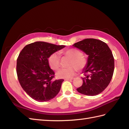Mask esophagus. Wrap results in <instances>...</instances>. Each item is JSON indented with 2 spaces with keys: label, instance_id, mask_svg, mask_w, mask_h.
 Instances as JSON below:
<instances>
[{
  "label": "esophagus",
  "instance_id": "34e87169",
  "mask_svg": "<svg viewBox=\"0 0 129 129\" xmlns=\"http://www.w3.org/2000/svg\"><path fill=\"white\" fill-rule=\"evenodd\" d=\"M74 79V78H66L65 79V80H73Z\"/></svg>",
  "mask_w": 129,
  "mask_h": 129
}]
</instances>
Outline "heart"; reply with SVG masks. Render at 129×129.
<instances>
[{
	"label": "heart",
	"instance_id": "1",
	"mask_svg": "<svg viewBox=\"0 0 129 129\" xmlns=\"http://www.w3.org/2000/svg\"><path fill=\"white\" fill-rule=\"evenodd\" d=\"M61 54L64 57L68 58L67 67L68 68L59 70L56 73L57 77L60 78H69L73 77L78 71H81L87 67L88 60L80 50L75 49H70L63 51ZM48 62L51 69L57 70L61 66V60L59 55L54 53L49 56Z\"/></svg>",
	"mask_w": 129,
	"mask_h": 129
}]
</instances>
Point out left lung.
<instances>
[{
	"label": "left lung",
	"mask_w": 129,
	"mask_h": 129,
	"mask_svg": "<svg viewBox=\"0 0 129 129\" xmlns=\"http://www.w3.org/2000/svg\"><path fill=\"white\" fill-rule=\"evenodd\" d=\"M73 46L88 55V64L83 70L85 77L78 92L92 96L100 94L110 84L114 72L111 50L105 42L94 39H85Z\"/></svg>",
	"instance_id": "8db88e82"
}]
</instances>
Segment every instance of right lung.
<instances>
[{
    "instance_id": "1",
    "label": "right lung",
    "mask_w": 129,
    "mask_h": 129,
    "mask_svg": "<svg viewBox=\"0 0 129 129\" xmlns=\"http://www.w3.org/2000/svg\"><path fill=\"white\" fill-rule=\"evenodd\" d=\"M64 45L37 41L27 45L17 59L16 71L21 87L33 99L46 102L59 92L64 79L53 80L55 73L50 69L48 58Z\"/></svg>"
}]
</instances>
